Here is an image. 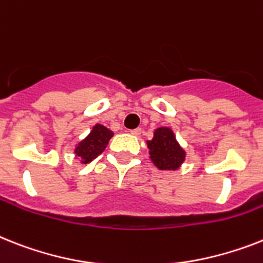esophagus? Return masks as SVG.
Returning <instances> with one entry per match:
<instances>
[{"label":"esophagus","instance_id":"34e87169","mask_svg":"<svg viewBox=\"0 0 263 263\" xmlns=\"http://www.w3.org/2000/svg\"><path fill=\"white\" fill-rule=\"evenodd\" d=\"M141 132H142V130H141L140 127H137V129L130 130V134H133V136H141Z\"/></svg>","mask_w":263,"mask_h":263}]
</instances>
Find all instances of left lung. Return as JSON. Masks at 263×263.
Listing matches in <instances>:
<instances>
[{
	"instance_id": "obj_1",
	"label": "left lung",
	"mask_w": 263,
	"mask_h": 263,
	"mask_svg": "<svg viewBox=\"0 0 263 263\" xmlns=\"http://www.w3.org/2000/svg\"><path fill=\"white\" fill-rule=\"evenodd\" d=\"M147 147L152 161L161 171H175L185 158V152L180 147L175 134L168 127H158L153 140L147 141Z\"/></svg>"
}]
</instances>
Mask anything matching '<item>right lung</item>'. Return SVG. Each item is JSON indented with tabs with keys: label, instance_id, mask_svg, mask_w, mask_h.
I'll use <instances>...</instances> for the list:
<instances>
[{
	"label": "right lung",
	"instance_id": "add662e5",
	"mask_svg": "<svg viewBox=\"0 0 263 263\" xmlns=\"http://www.w3.org/2000/svg\"><path fill=\"white\" fill-rule=\"evenodd\" d=\"M112 137V132L102 125H95L91 133L84 138L75 149V155L82 158V162L87 164L101 155Z\"/></svg>",
	"mask_w": 263,
	"mask_h": 263
}]
</instances>
